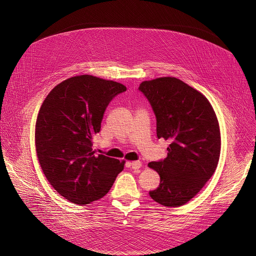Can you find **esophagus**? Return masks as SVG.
Here are the masks:
<instances>
[{"instance_id": "1", "label": "esophagus", "mask_w": 256, "mask_h": 256, "mask_svg": "<svg viewBox=\"0 0 256 256\" xmlns=\"http://www.w3.org/2000/svg\"><path fill=\"white\" fill-rule=\"evenodd\" d=\"M130 167H132L134 170H138V169H140L141 166H142L140 160H135V162L130 163Z\"/></svg>"}]
</instances>
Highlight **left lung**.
Wrapping results in <instances>:
<instances>
[{
	"instance_id": "left-lung-1",
	"label": "left lung",
	"mask_w": 256,
	"mask_h": 256,
	"mask_svg": "<svg viewBox=\"0 0 256 256\" xmlns=\"http://www.w3.org/2000/svg\"><path fill=\"white\" fill-rule=\"evenodd\" d=\"M138 89L156 115L158 138L171 142L167 158L148 164L160 178L150 195L162 206H180L202 189L217 168L218 119L204 94L176 78L145 80Z\"/></svg>"
}]
</instances>
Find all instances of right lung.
I'll list each match as a JSON object with an SVG mask.
<instances>
[{
    "instance_id": "right-lung-1",
    "label": "right lung",
    "mask_w": 256,
    "mask_h": 256,
    "mask_svg": "<svg viewBox=\"0 0 256 256\" xmlns=\"http://www.w3.org/2000/svg\"><path fill=\"white\" fill-rule=\"evenodd\" d=\"M126 91L122 84L83 74L63 80L40 108L35 126L36 154L44 176L65 199L84 206L104 197L124 160L92 150L108 104Z\"/></svg>"
}]
</instances>
